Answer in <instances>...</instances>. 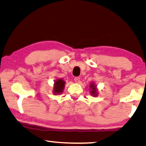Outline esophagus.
<instances>
[{"label": "esophagus", "mask_w": 146, "mask_h": 146, "mask_svg": "<svg viewBox=\"0 0 146 146\" xmlns=\"http://www.w3.org/2000/svg\"><path fill=\"white\" fill-rule=\"evenodd\" d=\"M74 80H75V83H79L80 82V77H75V79H74Z\"/></svg>", "instance_id": "1"}]
</instances>
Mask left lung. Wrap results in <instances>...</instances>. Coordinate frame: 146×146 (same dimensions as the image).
Listing matches in <instances>:
<instances>
[{"mask_svg":"<svg viewBox=\"0 0 146 146\" xmlns=\"http://www.w3.org/2000/svg\"><path fill=\"white\" fill-rule=\"evenodd\" d=\"M90 88L91 89V94L93 95V96H97V90H96V85H94L93 83H91V84L90 85Z\"/></svg>","mask_w":146,"mask_h":146,"instance_id":"obj_1","label":"left lung"}]
</instances>
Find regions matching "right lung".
I'll return each instance as SVG.
<instances>
[{"instance_id": "obj_1", "label": "right lung", "mask_w": 146, "mask_h": 146, "mask_svg": "<svg viewBox=\"0 0 146 146\" xmlns=\"http://www.w3.org/2000/svg\"><path fill=\"white\" fill-rule=\"evenodd\" d=\"M64 87H65V81L61 79H57L55 82V85H54V94H59L63 92Z\"/></svg>"}]
</instances>
